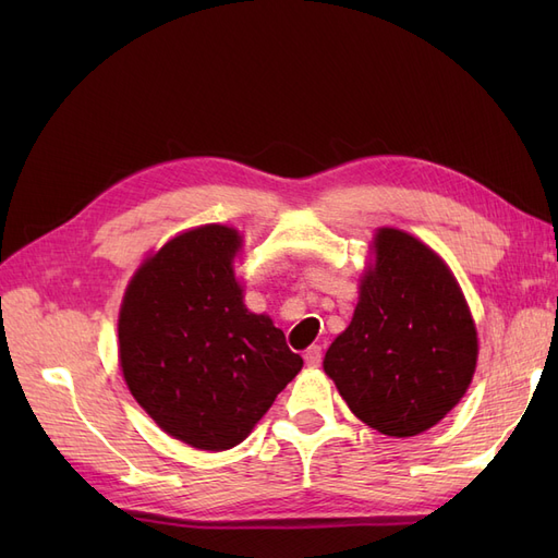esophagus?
I'll list each match as a JSON object with an SVG mask.
<instances>
[{
  "instance_id": "34e87169",
  "label": "esophagus",
  "mask_w": 558,
  "mask_h": 558,
  "mask_svg": "<svg viewBox=\"0 0 558 558\" xmlns=\"http://www.w3.org/2000/svg\"><path fill=\"white\" fill-rule=\"evenodd\" d=\"M320 361H324V351H320V347H310L305 351V363L307 365L316 367V365H320Z\"/></svg>"
}]
</instances>
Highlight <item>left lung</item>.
I'll return each mask as SVG.
<instances>
[{
    "mask_svg": "<svg viewBox=\"0 0 558 558\" xmlns=\"http://www.w3.org/2000/svg\"><path fill=\"white\" fill-rule=\"evenodd\" d=\"M375 253L356 312L326 351L324 369L363 424L412 437L463 398L477 365V330L435 251L384 228Z\"/></svg>",
    "mask_w": 558,
    "mask_h": 558,
    "instance_id": "1",
    "label": "left lung"
}]
</instances>
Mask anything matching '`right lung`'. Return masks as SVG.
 Returning a JSON list of instances; mask_svg holds the SVG:
<instances>
[{
	"mask_svg": "<svg viewBox=\"0 0 558 558\" xmlns=\"http://www.w3.org/2000/svg\"><path fill=\"white\" fill-rule=\"evenodd\" d=\"M238 230L202 226L167 242L128 286L118 318L123 377L148 416L205 451L240 445L302 367L234 279Z\"/></svg>",
	"mask_w": 558,
	"mask_h": 558,
	"instance_id": "add662e5",
	"label": "right lung"
}]
</instances>
